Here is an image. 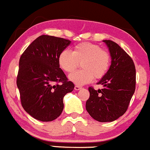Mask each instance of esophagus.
<instances>
[{
  "mask_svg": "<svg viewBox=\"0 0 150 150\" xmlns=\"http://www.w3.org/2000/svg\"><path fill=\"white\" fill-rule=\"evenodd\" d=\"M81 88H82V87H81V86H79V85H76L74 87V89L76 90H81Z\"/></svg>",
  "mask_w": 150,
  "mask_h": 150,
  "instance_id": "obj_1",
  "label": "esophagus"
}]
</instances>
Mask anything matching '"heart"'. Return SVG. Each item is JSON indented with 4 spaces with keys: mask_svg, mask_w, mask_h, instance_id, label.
Masks as SVG:
<instances>
[{
    "mask_svg": "<svg viewBox=\"0 0 150 150\" xmlns=\"http://www.w3.org/2000/svg\"><path fill=\"white\" fill-rule=\"evenodd\" d=\"M60 67L66 73H72L81 63V70L69 76V79L79 85L90 83L93 78L101 79L110 67V54L100 46L92 43H80L73 51L65 50L58 56Z\"/></svg>",
    "mask_w": 150,
    "mask_h": 150,
    "instance_id": "heart-1",
    "label": "heart"
}]
</instances>
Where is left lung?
<instances>
[{
    "label": "left lung",
    "instance_id": "1",
    "mask_svg": "<svg viewBox=\"0 0 150 150\" xmlns=\"http://www.w3.org/2000/svg\"><path fill=\"white\" fill-rule=\"evenodd\" d=\"M109 48L112 64L106 75L98 82L103 88H88L90 98L86 109L94 120L112 122L127 111L136 89V69L131 57L117 43L103 40Z\"/></svg>",
    "mask_w": 150,
    "mask_h": 150
}]
</instances>
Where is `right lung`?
Returning a JSON list of instances; mask_svg holds the SVG:
<instances>
[{"instance_id": "add662e5", "label": "right lung", "mask_w": 150, "mask_h": 150, "mask_svg": "<svg viewBox=\"0 0 150 150\" xmlns=\"http://www.w3.org/2000/svg\"><path fill=\"white\" fill-rule=\"evenodd\" d=\"M71 41L42 35L34 40L21 55L17 85L22 106L27 113L42 122L57 119L63 110V97L73 91L60 68L58 56Z\"/></svg>"}]
</instances>
